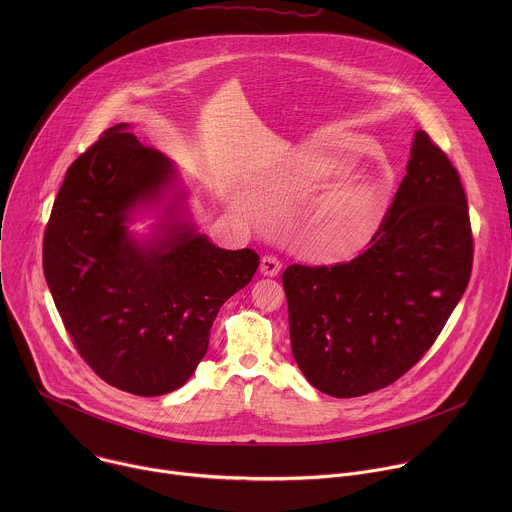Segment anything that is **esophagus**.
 Listing matches in <instances>:
<instances>
[{"mask_svg":"<svg viewBox=\"0 0 512 512\" xmlns=\"http://www.w3.org/2000/svg\"><path fill=\"white\" fill-rule=\"evenodd\" d=\"M259 271H261L263 275H267V277H275V275L281 271V263H279V259H277V257H273V255H265V257L261 259Z\"/></svg>","mask_w":512,"mask_h":512,"instance_id":"34e87169","label":"esophagus"}]
</instances>
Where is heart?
Returning a JSON list of instances; mask_svg holds the SVG:
<instances>
[{
	"label": "heart",
	"mask_w": 512,
	"mask_h": 512,
	"mask_svg": "<svg viewBox=\"0 0 512 512\" xmlns=\"http://www.w3.org/2000/svg\"><path fill=\"white\" fill-rule=\"evenodd\" d=\"M243 206L241 200L235 202ZM381 210V188L369 178H354L322 194L304 218L310 251L326 259L346 257L367 239Z\"/></svg>",
	"instance_id": "b5f03b06"
}]
</instances>
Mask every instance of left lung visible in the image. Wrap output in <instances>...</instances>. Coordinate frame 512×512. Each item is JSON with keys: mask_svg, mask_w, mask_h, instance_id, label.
<instances>
[{"mask_svg": "<svg viewBox=\"0 0 512 512\" xmlns=\"http://www.w3.org/2000/svg\"><path fill=\"white\" fill-rule=\"evenodd\" d=\"M474 241L460 176L415 131L407 174L367 251L332 267L289 265L291 352L318 391H379L429 350L462 300Z\"/></svg>", "mask_w": 512, "mask_h": 512, "instance_id": "1", "label": "left lung"}]
</instances>
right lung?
Masks as SVG:
<instances>
[{"label":"right lung","instance_id":"obj_1","mask_svg":"<svg viewBox=\"0 0 512 512\" xmlns=\"http://www.w3.org/2000/svg\"><path fill=\"white\" fill-rule=\"evenodd\" d=\"M186 196L174 162L119 123L68 168L44 235V275L66 332L105 383L139 397L192 377L218 310L259 267L255 251L202 235ZM145 207L159 223L139 240L128 223Z\"/></svg>","mask_w":512,"mask_h":512}]
</instances>
